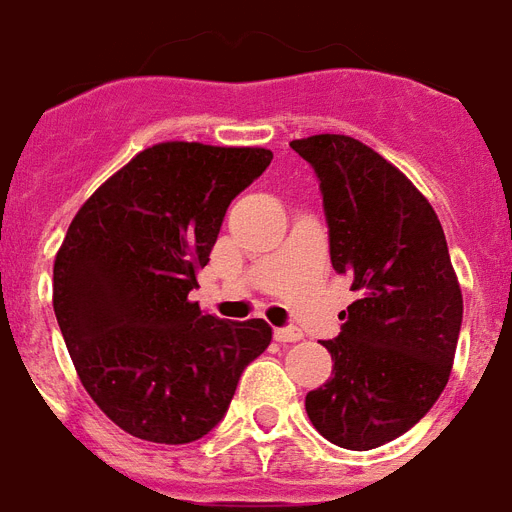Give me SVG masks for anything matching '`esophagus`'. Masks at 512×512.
Masks as SVG:
<instances>
[{
	"mask_svg": "<svg viewBox=\"0 0 512 512\" xmlns=\"http://www.w3.org/2000/svg\"><path fill=\"white\" fill-rule=\"evenodd\" d=\"M275 338L280 343H293V341H301V330L296 327H277L275 330Z\"/></svg>",
	"mask_w": 512,
	"mask_h": 512,
	"instance_id": "obj_1",
	"label": "esophagus"
}]
</instances>
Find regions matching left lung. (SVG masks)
Wrapping results in <instances>:
<instances>
[{
  "mask_svg": "<svg viewBox=\"0 0 512 512\" xmlns=\"http://www.w3.org/2000/svg\"><path fill=\"white\" fill-rule=\"evenodd\" d=\"M290 147L317 174L330 261L359 298L325 341L333 378L306 394L312 425L343 449H375L425 418L447 386L463 293L431 203L402 171L343 134Z\"/></svg>",
  "mask_w": 512,
  "mask_h": 512,
  "instance_id": "left-lung-1",
  "label": "left lung"
}]
</instances>
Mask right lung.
Listing matches in <instances>:
<instances>
[{
    "label": "right lung",
    "mask_w": 512,
    "mask_h": 512,
    "mask_svg": "<svg viewBox=\"0 0 512 512\" xmlns=\"http://www.w3.org/2000/svg\"><path fill=\"white\" fill-rule=\"evenodd\" d=\"M269 163L264 147L161 142L73 216L55 259L57 325L94 404L137 439H203L272 341L264 320H219L187 298L230 203Z\"/></svg>",
    "instance_id": "obj_1"
}]
</instances>
